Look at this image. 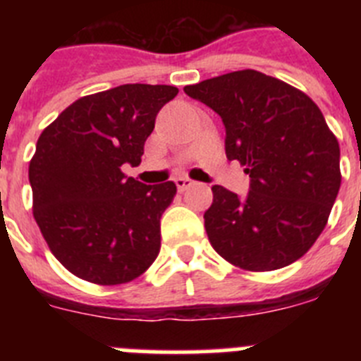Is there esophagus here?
<instances>
[{
  "instance_id": "1",
  "label": "esophagus",
  "mask_w": 361,
  "mask_h": 361,
  "mask_svg": "<svg viewBox=\"0 0 361 361\" xmlns=\"http://www.w3.org/2000/svg\"><path fill=\"white\" fill-rule=\"evenodd\" d=\"M175 184H177L178 191H184V190H188V188L193 186V184H195V180H191V178H188V177H178V178H175Z\"/></svg>"
}]
</instances>
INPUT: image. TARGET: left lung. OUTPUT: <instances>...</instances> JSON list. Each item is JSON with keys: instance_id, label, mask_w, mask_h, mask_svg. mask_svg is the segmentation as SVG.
Here are the masks:
<instances>
[{"instance_id": "obj_1", "label": "left lung", "mask_w": 361, "mask_h": 361, "mask_svg": "<svg viewBox=\"0 0 361 361\" xmlns=\"http://www.w3.org/2000/svg\"><path fill=\"white\" fill-rule=\"evenodd\" d=\"M219 114L226 157L245 166V197L213 186L204 226L233 266L273 271L309 251L336 200L340 146L304 92L257 70H238L184 88Z\"/></svg>"}]
</instances>
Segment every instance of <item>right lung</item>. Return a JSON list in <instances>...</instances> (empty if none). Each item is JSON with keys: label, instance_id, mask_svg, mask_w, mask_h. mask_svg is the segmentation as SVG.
Segmentation results:
<instances>
[{"label": "right lung", "instance_id": "add662e5", "mask_svg": "<svg viewBox=\"0 0 361 361\" xmlns=\"http://www.w3.org/2000/svg\"><path fill=\"white\" fill-rule=\"evenodd\" d=\"M168 85H121L78 99L37 139L28 166L34 219L54 257L75 276L117 286L142 275L161 250V216L177 186H146L137 166Z\"/></svg>", "mask_w": 361, "mask_h": 361}]
</instances>
